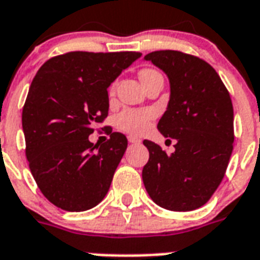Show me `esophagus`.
I'll use <instances>...</instances> for the list:
<instances>
[{
  "instance_id": "1",
  "label": "esophagus",
  "mask_w": 260,
  "mask_h": 260,
  "mask_svg": "<svg viewBox=\"0 0 260 260\" xmlns=\"http://www.w3.org/2000/svg\"><path fill=\"white\" fill-rule=\"evenodd\" d=\"M127 140H128V142H130V144H140V142H141L140 138H137V137H133V136L128 137Z\"/></svg>"
}]
</instances>
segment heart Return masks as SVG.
Wrapping results in <instances>:
<instances>
[{
	"label": "heart",
	"mask_w": 260,
	"mask_h": 260,
	"mask_svg": "<svg viewBox=\"0 0 260 260\" xmlns=\"http://www.w3.org/2000/svg\"><path fill=\"white\" fill-rule=\"evenodd\" d=\"M158 73L153 69H142L140 72L141 81L144 82L153 74ZM114 92V88L111 89V93ZM154 118V112L152 110H124L120 114H118L115 119L116 127L120 128L122 132L128 133V134H144L150 126V122Z\"/></svg>",
	"instance_id": "obj_1"
}]
</instances>
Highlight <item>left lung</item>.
Masks as SVG:
<instances>
[{"instance_id": "1", "label": "left lung", "mask_w": 260, "mask_h": 260, "mask_svg": "<svg viewBox=\"0 0 260 260\" xmlns=\"http://www.w3.org/2000/svg\"><path fill=\"white\" fill-rule=\"evenodd\" d=\"M170 78L168 108L157 128L176 140L175 152L145 140L149 161L142 180L158 206L190 212L212 198L233 150V106L218 73L201 58L161 50L145 55ZM171 141V140H168Z\"/></svg>"}]
</instances>
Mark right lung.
I'll list each match as a JSON object with an SVG mask.
<instances>
[{
  "mask_svg": "<svg viewBox=\"0 0 260 260\" xmlns=\"http://www.w3.org/2000/svg\"><path fill=\"white\" fill-rule=\"evenodd\" d=\"M142 54L70 51L46 61L23 107L25 156L42 194L66 212L103 201L127 148L122 133L104 144L88 137L108 115L107 88Z\"/></svg>",
  "mask_w": 260,
  "mask_h": 260,
  "instance_id": "right-lung-1",
  "label": "right lung"
}]
</instances>
